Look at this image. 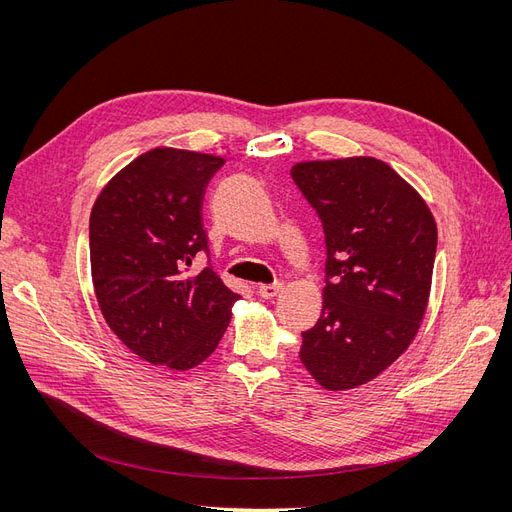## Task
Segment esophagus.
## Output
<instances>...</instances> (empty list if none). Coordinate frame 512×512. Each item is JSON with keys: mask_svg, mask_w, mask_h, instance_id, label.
I'll return each mask as SVG.
<instances>
[{"mask_svg": "<svg viewBox=\"0 0 512 512\" xmlns=\"http://www.w3.org/2000/svg\"><path fill=\"white\" fill-rule=\"evenodd\" d=\"M282 290V284L280 282H274V284H261L259 288H257V292H259V297L261 299H274V297H278V292Z\"/></svg>", "mask_w": 512, "mask_h": 512, "instance_id": "1", "label": "esophagus"}]
</instances>
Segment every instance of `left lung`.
Masks as SVG:
<instances>
[{
  "mask_svg": "<svg viewBox=\"0 0 512 512\" xmlns=\"http://www.w3.org/2000/svg\"><path fill=\"white\" fill-rule=\"evenodd\" d=\"M290 176L326 238L324 305L299 357L328 390L367 384L419 330L438 249L432 211L373 157L303 161Z\"/></svg>",
  "mask_w": 512,
  "mask_h": 512,
  "instance_id": "left-lung-1",
  "label": "left lung"
}]
</instances>
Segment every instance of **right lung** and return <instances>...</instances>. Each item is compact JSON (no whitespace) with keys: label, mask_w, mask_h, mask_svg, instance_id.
Returning a JSON list of instances; mask_svg holds the SVG:
<instances>
[{"label":"right lung","mask_w":512,"mask_h":512,"mask_svg":"<svg viewBox=\"0 0 512 512\" xmlns=\"http://www.w3.org/2000/svg\"><path fill=\"white\" fill-rule=\"evenodd\" d=\"M222 157L151 149L116 174L89 222L97 303L112 332L151 365L186 371L218 348L240 299L209 263L203 197ZM208 255L193 277L192 261Z\"/></svg>","instance_id":"1"}]
</instances>
